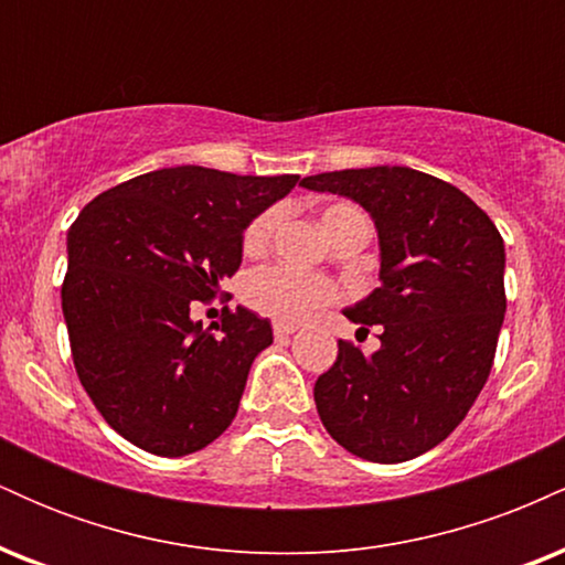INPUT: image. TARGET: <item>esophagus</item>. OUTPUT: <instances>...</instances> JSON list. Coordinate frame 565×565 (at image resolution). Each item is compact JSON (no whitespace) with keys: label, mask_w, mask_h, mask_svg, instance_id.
Instances as JSON below:
<instances>
[{"label":"esophagus","mask_w":565,"mask_h":565,"mask_svg":"<svg viewBox=\"0 0 565 565\" xmlns=\"http://www.w3.org/2000/svg\"><path fill=\"white\" fill-rule=\"evenodd\" d=\"M297 332V323H289V321H276L274 323V334L276 340H287L289 334Z\"/></svg>","instance_id":"1"}]
</instances>
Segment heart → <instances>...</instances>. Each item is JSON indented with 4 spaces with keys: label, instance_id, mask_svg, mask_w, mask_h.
Masks as SVG:
<instances>
[{
    "label": "heart",
    "instance_id": "obj_1",
    "mask_svg": "<svg viewBox=\"0 0 565 565\" xmlns=\"http://www.w3.org/2000/svg\"><path fill=\"white\" fill-rule=\"evenodd\" d=\"M278 217H281L278 206H268L260 215L252 217L242 236L244 249L252 252V255L263 252L270 244V238H274ZM361 220H366L364 212L359 206L345 204V201H337V204H329L321 210V225L329 238H334L350 223H361ZM244 300L252 310L270 316V319L300 321L310 310L334 302L337 289L334 284L323 281V278L297 274V270L278 268V265H265V268L252 270L246 276Z\"/></svg>",
    "mask_w": 565,
    "mask_h": 565
}]
</instances>
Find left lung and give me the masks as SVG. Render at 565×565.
Here are the masks:
<instances>
[{
	"label": "left lung",
	"instance_id": "obj_1",
	"mask_svg": "<svg viewBox=\"0 0 565 565\" xmlns=\"http://www.w3.org/2000/svg\"><path fill=\"white\" fill-rule=\"evenodd\" d=\"M300 185L359 201L382 257L380 287L345 310L359 332L380 327V348L337 342L313 387L319 417L355 457L406 462L449 438L489 380L508 308L504 242L459 188L408 167L321 172Z\"/></svg>",
	"mask_w": 565,
	"mask_h": 565
}]
</instances>
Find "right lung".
I'll return each mask as SVG.
<instances>
[{
  "label": "right lung",
  "mask_w": 565,
  "mask_h": 565,
  "mask_svg": "<svg viewBox=\"0 0 565 565\" xmlns=\"http://www.w3.org/2000/svg\"><path fill=\"white\" fill-rule=\"evenodd\" d=\"M300 174L170 167L89 201L68 231L61 300L76 374L108 425L140 449L185 457L233 423L268 319L225 308L201 329L191 308L242 265L246 223Z\"/></svg>",
  "instance_id": "obj_1"
}]
</instances>
